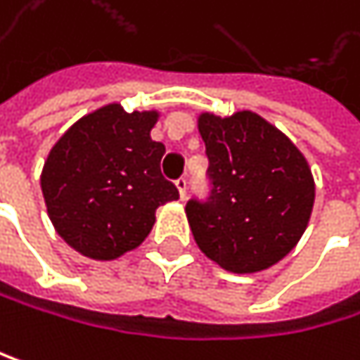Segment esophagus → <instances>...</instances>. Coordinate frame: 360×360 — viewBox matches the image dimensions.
<instances>
[{"mask_svg":"<svg viewBox=\"0 0 360 360\" xmlns=\"http://www.w3.org/2000/svg\"><path fill=\"white\" fill-rule=\"evenodd\" d=\"M174 186H176V190H179V196H181V200H184V198H186V194H188V181L181 176V179H176Z\"/></svg>","mask_w":360,"mask_h":360,"instance_id":"esophagus-1","label":"esophagus"}]
</instances>
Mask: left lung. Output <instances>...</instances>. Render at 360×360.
I'll return each mask as SVG.
<instances>
[{
  "label": "left lung",
  "instance_id": "8db88e82",
  "mask_svg": "<svg viewBox=\"0 0 360 360\" xmlns=\"http://www.w3.org/2000/svg\"><path fill=\"white\" fill-rule=\"evenodd\" d=\"M211 196L190 200L188 221L200 251L234 274L278 264L302 238L314 207L304 153L253 111L198 115Z\"/></svg>",
  "mask_w": 360,
  "mask_h": 360
}]
</instances>
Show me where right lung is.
Segmentation results:
<instances>
[{
  "instance_id": "1",
  "label": "right lung",
  "mask_w": 360,
  "mask_h": 360,
  "mask_svg": "<svg viewBox=\"0 0 360 360\" xmlns=\"http://www.w3.org/2000/svg\"><path fill=\"white\" fill-rule=\"evenodd\" d=\"M158 111L109 103L79 117L50 149L41 194L56 234L77 253L111 262L136 249L155 209L176 200L160 172L164 145L151 141Z\"/></svg>"
}]
</instances>
